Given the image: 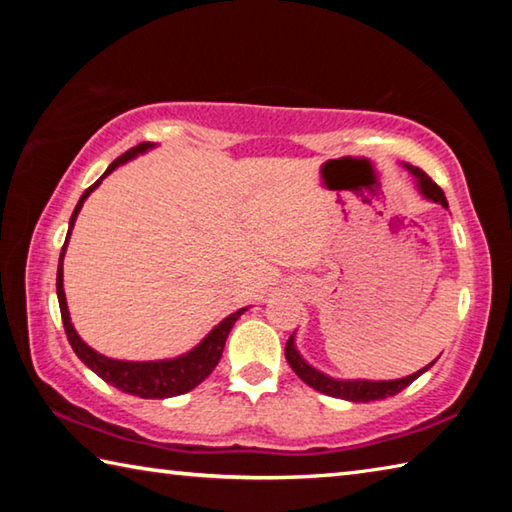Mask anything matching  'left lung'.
I'll list each match as a JSON object with an SVG mask.
<instances>
[{"label":"left lung","mask_w":512,"mask_h":512,"mask_svg":"<svg viewBox=\"0 0 512 512\" xmlns=\"http://www.w3.org/2000/svg\"><path fill=\"white\" fill-rule=\"evenodd\" d=\"M404 169L411 173L415 185H418V192L427 198V201H433L438 205H443L447 210V198L443 194V189H440L433 180L418 167H411V164H404ZM296 334L289 336L287 341V348H284V354H287V361L291 370L296 372V375L305 381L307 386L314 388L318 393H325L329 397H339V400H348V402H375V400H384V397H391L397 395L400 391H404L406 386L413 384L415 379H418L422 372H427L433 363L431 361L429 366H424L422 370L413 372L409 377H402V379H384V381H370V379H336V377H329L325 372H320L318 368L309 366V363L302 359V354L296 348V339H293Z\"/></svg>","instance_id":"1"}]
</instances>
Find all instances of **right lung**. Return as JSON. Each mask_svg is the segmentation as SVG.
<instances>
[{"label": "right lung", "instance_id": "add662e5", "mask_svg": "<svg viewBox=\"0 0 512 512\" xmlns=\"http://www.w3.org/2000/svg\"><path fill=\"white\" fill-rule=\"evenodd\" d=\"M151 149H155L153 142H142V144L133 146L131 151H126L124 155H119V158L110 164L106 173H103L97 183L85 189L83 196L79 198V203H76V207H74L72 219H69L65 246H63V250H60L58 275H56V293H58L60 316H63L67 341H69V345H72V350L76 352V357H79L85 363V366H88L92 372H97V375L103 381H108V384L119 388L121 393H131V395H137V397H144V400H164V397H176V395L189 393L192 388L201 384V381L207 375H210V372L216 368V363H219V359H221L223 348H225V339H228L232 325L237 323V318L244 314L248 307L237 309L235 314L223 318L221 323L216 325L212 332L196 345V348H192L185 354H180V357L160 359V361H121V359L103 357V354H99L97 350H92L90 345L85 343L79 334H76V329L72 325V318H69L65 289H63V259H65L67 241H69V235H72L76 216H79L85 198H88L94 192V189L101 185V180L106 178L108 173L115 171L119 164L133 160V158H137V155H142V153L151 151Z\"/></svg>", "mask_w": 512, "mask_h": 512}]
</instances>
